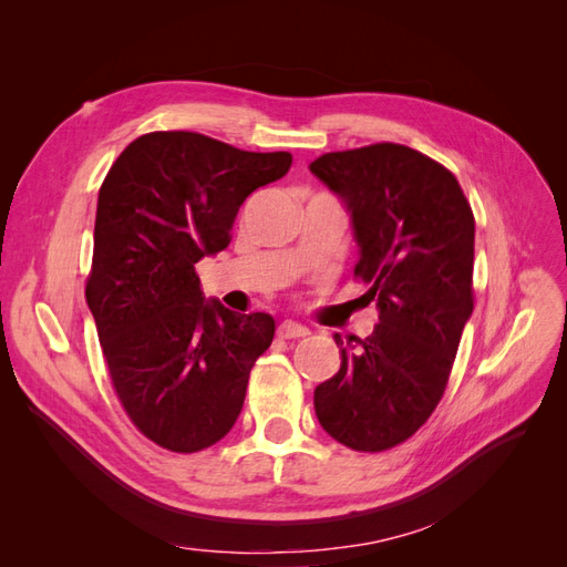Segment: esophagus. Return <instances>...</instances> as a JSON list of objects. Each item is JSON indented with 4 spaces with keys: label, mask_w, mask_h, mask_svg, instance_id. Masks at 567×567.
<instances>
[{
    "label": "esophagus",
    "mask_w": 567,
    "mask_h": 567,
    "mask_svg": "<svg viewBox=\"0 0 567 567\" xmlns=\"http://www.w3.org/2000/svg\"><path fill=\"white\" fill-rule=\"evenodd\" d=\"M277 333H279L281 338H302V336L310 333V329H307V326H302V323H298V321L286 319V321L279 323Z\"/></svg>",
    "instance_id": "obj_1"
}]
</instances>
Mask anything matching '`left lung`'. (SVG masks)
Returning <instances> with one entry per match:
<instances>
[{
  "label": "left lung",
  "instance_id": "8db88e82",
  "mask_svg": "<svg viewBox=\"0 0 567 567\" xmlns=\"http://www.w3.org/2000/svg\"><path fill=\"white\" fill-rule=\"evenodd\" d=\"M310 173L340 198L379 323L350 336L315 390L321 427L357 452H383L433 414L473 315L475 219L447 167L402 144L326 153ZM336 342L342 346L340 333Z\"/></svg>",
  "mask_w": 567,
  "mask_h": 567
}]
</instances>
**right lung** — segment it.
Here are the masks:
<instances>
[{
	"label": "right lung",
	"instance_id": "right-lung-1",
	"mask_svg": "<svg viewBox=\"0 0 567 567\" xmlns=\"http://www.w3.org/2000/svg\"><path fill=\"white\" fill-rule=\"evenodd\" d=\"M290 163L286 151L151 132L101 184L87 305L120 402L169 452H200L231 431L271 346L274 317L205 298L196 262L229 246L244 200Z\"/></svg>",
	"mask_w": 567,
	"mask_h": 567
}]
</instances>
